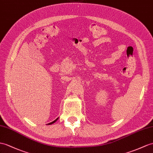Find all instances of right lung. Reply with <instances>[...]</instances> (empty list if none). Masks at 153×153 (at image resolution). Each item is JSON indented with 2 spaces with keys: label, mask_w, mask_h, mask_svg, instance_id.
<instances>
[{
  "label": "right lung",
  "mask_w": 153,
  "mask_h": 153,
  "mask_svg": "<svg viewBox=\"0 0 153 153\" xmlns=\"http://www.w3.org/2000/svg\"><path fill=\"white\" fill-rule=\"evenodd\" d=\"M58 117L56 119V120H55L54 121H53V122H51V123H48V125H51V124H53V123H55L56 121L57 120H58Z\"/></svg>",
  "instance_id": "add662e5"
}]
</instances>
